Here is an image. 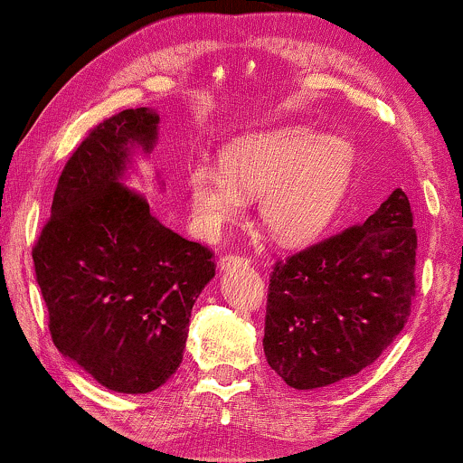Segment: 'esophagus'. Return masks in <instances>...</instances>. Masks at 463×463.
Segmentation results:
<instances>
[{
  "label": "esophagus",
  "instance_id": "obj_1",
  "mask_svg": "<svg viewBox=\"0 0 463 463\" xmlns=\"http://www.w3.org/2000/svg\"><path fill=\"white\" fill-rule=\"evenodd\" d=\"M248 262H250L248 256L228 254V256H222V259H220V267L222 269H231V267H237V265H248Z\"/></svg>",
  "mask_w": 463,
  "mask_h": 463
}]
</instances>
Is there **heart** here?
<instances>
[{"label": "heart", "mask_w": 463, "mask_h": 463, "mask_svg": "<svg viewBox=\"0 0 463 463\" xmlns=\"http://www.w3.org/2000/svg\"><path fill=\"white\" fill-rule=\"evenodd\" d=\"M354 171L346 138L307 126H284L237 138L222 166L198 162L188 175L192 218L204 235H218L259 196L262 226L286 243L306 241L329 224Z\"/></svg>", "instance_id": "1"}]
</instances>
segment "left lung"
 Masks as SVG:
<instances>
[{
    "label": "left lung",
    "mask_w": 463,
    "mask_h": 463,
    "mask_svg": "<svg viewBox=\"0 0 463 463\" xmlns=\"http://www.w3.org/2000/svg\"><path fill=\"white\" fill-rule=\"evenodd\" d=\"M417 231L397 188L363 224L275 262L265 356L292 389L329 387L372 365L411 316Z\"/></svg>",
    "instance_id": "8db88e82"
}]
</instances>
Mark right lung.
Here are the masks:
<instances>
[{
	"label": "right lung",
	"mask_w": 463,
	"mask_h": 463,
	"mask_svg": "<svg viewBox=\"0 0 463 463\" xmlns=\"http://www.w3.org/2000/svg\"><path fill=\"white\" fill-rule=\"evenodd\" d=\"M160 115L121 110L63 166L33 267L57 350L117 393H149L184 359L192 306L215 275L213 251L166 228L124 181L151 154Z\"/></svg>",
	"instance_id": "obj_1"
}]
</instances>
